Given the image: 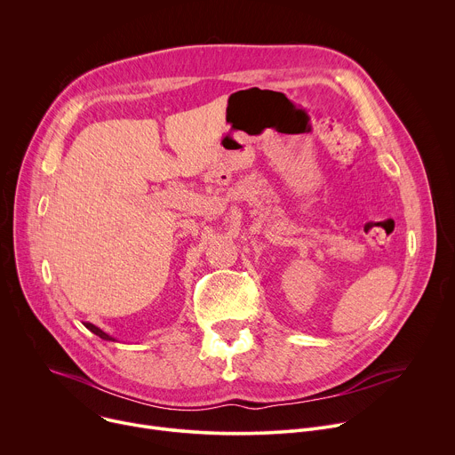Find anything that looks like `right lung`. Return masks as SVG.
Listing matches in <instances>:
<instances>
[{
    "instance_id": "1",
    "label": "right lung",
    "mask_w": 455,
    "mask_h": 455,
    "mask_svg": "<svg viewBox=\"0 0 455 455\" xmlns=\"http://www.w3.org/2000/svg\"><path fill=\"white\" fill-rule=\"evenodd\" d=\"M84 323V326L92 331V333H95L97 337H100L102 340H111V342H116V339L115 337H111V335H108V333H104L100 328H97L95 326V323H92V322H83Z\"/></svg>"
}]
</instances>
